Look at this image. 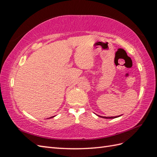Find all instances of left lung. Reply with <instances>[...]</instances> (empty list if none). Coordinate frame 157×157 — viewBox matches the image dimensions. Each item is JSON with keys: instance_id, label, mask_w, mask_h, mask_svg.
<instances>
[{"instance_id": "1", "label": "left lung", "mask_w": 157, "mask_h": 157, "mask_svg": "<svg viewBox=\"0 0 157 157\" xmlns=\"http://www.w3.org/2000/svg\"><path fill=\"white\" fill-rule=\"evenodd\" d=\"M98 116L99 117H101V118H115L121 117V115H120V116H116V117H103V116H99V115H98Z\"/></svg>"}]
</instances>
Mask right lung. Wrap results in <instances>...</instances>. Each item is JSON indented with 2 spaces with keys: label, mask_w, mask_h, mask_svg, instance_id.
<instances>
[{
  "label": "right lung",
  "mask_w": 157,
  "mask_h": 157,
  "mask_svg": "<svg viewBox=\"0 0 157 157\" xmlns=\"http://www.w3.org/2000/svg\"><path fill=\"white\" fill-rule=\"evenodd\" d=\"M55 116H54V117H50V118H53V117H54Z\"/></svg>",
  "instance_id": "obj_1"
}]
</instances>
